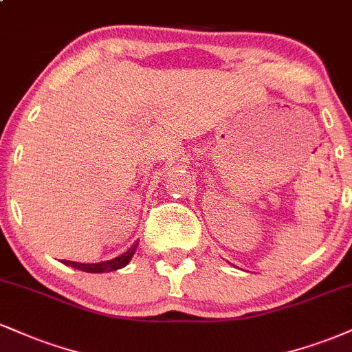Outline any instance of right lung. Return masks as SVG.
Here are the masks:
<instances>
[{"label": "right lung", "instance_id": "obj_1", "mask_svg": "<svg viewBox=\"0 0 352 352\" xmlns=\"http://www.w3.org/2000/svg\"><path fill=\"white\" fill-rule=\"evenodd\" d=\"M139 243H134L126 252H122L121 256L114 257L111 261H103V262H95V264H82V262H74V261H62V264L70 265V267L83 270V272L90 274H103V272H113V270L122 269L129 264V261L133 259L135 248Z\"/></svg>", "mask_w": 352, "mask_h": 352}]
</instances>
